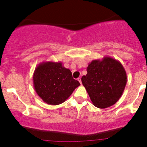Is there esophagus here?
<instances>
[{
	"label": "esophagus",
	"instance_id": "1",
	"mask_svg": "<svg viewBox=\"0 0 147 147\" xmlns=\"http://www.w3.org/2000/svg\"><path fill=\"white\" fill-rule=\"evenodd\" d=\"M77 80H78V82H79V83H80L81 84H82V79H81L80 77H79V78L77 79Z\"/></svg>",
	"mask_w": 147,
	"mask_h": 147
}]
</instances>
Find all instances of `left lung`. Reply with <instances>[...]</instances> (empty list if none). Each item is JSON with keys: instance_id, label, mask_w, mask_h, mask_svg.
<instances>
[{"instance_id": "left-lung-1", "label": "left lung", "mask_w": 147, "mask_h": 147, "mask_svg": "<svg viewBox=\"0 0 147 147\" xmlns=\"http://www.w3.org/2000/svg\"><path fill=\"white\" fill-rule=\"evenodd\" d=\"M86 70V75L82 77V82L92 104L105 109L115 104L127 82L122 64L110 57H104L101 60H92Z\"/></svg>"}]
</instances>
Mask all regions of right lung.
Segmentation results:
<instances>
[{
	"mask_svg": "<svg viewBox=\"0 0 147 147\" xmlns=\"http://www.w3.org/2000/svg\"><path fill=\"white\" fill-rule=\"evenodd\" d=\"M33 84L37 95L50 105L64 102L80 85L61 62L54 61H44L37 65L33 74Z\"/></svg>",
	"mask_w": 147,
	"mask_h": 147,
	"instance_id": "1",
	"label": "right lung"
}]
</instances>
